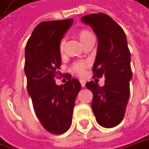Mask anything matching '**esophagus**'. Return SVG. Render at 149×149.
Returning <instances> with one entry per match:
<instances>
[{"mask_svg": "<svg viewBox=\"0 0 149 149\" xmlns=\"http://www.w3.org/2000/svg\"><path fill=\"white\" fill-rule=\"evenodd\" d=\"M79 81H80V84H81L82 87H85V84H86L85 80H84V79H80Z\"/></svg>", "mask_w": 149, "mask_h": 149, "instance_id": "obj_1", "label": "esophagus"}]
</instances>
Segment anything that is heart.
<instances>
[{"label":"heart","instance_id":"1","mask_svg":"<svg viewBox=\"0 0 149 149\" xmlns=\"http://www.w3.org/2000/svg\"><path fill=\"white\" fill-rule=\"evenodd\" d=\"M77 37L79 38V40L82 42V43L84 44L86 41H88V39L92 36H94L91 32H89L87 30H81L77 32ZM65 41L64 39H62L60 42V46H59V51H60V54L61 55H63L65 54ZM85 68H86V65L83 63H77L74 65L73 66V70H74L75 72L78 73V74H84L85 72Z\"/></svg>","mask_w":149,"mask_h":149}]
</instances>
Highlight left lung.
<instances>
[{
  "mask_svg": "<svg viewBox=\"0 0 149 149\" xmlns=\"http://www.w3.org/2000/svg\"><path fill=\"white\" fill-rule=\"evenodd\" d=\"M81 21L89 25L98 38L94 77H105V84L90 81L85 86L93 93L92 110L97 123L105 128L117 126L123 119L132 78L130 53L123 29L104 13L88 14Z\"/></svg>",
  "mask_w": 149,
  "mask_h": 149,
  "instance_id": "left-lung-1",
  "label": "left lung"
}]
</instances>
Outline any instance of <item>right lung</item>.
I'll list each match as a JSON object with an SVG mask.
<instances>
[{
  "label": "right lung",
  "instance_id": "obj_1",
  "mask_svg": "<svg viewBox=\"0 0 149 149\" xmlns=\"http://www.w3.org/2000/svg\"><path fill=\"white\" fill-rule=\"evenodd\" d=\"M72 23L69 19L39 24L25 47L24 73L35 113L45 130L55 135L71 127L75 100L81 89L76 78L63 85L55 83L61 69L60 42Z\"/></svg>",
  "mask_w": 149,
  "mask_h": 149
}]
</instances>
